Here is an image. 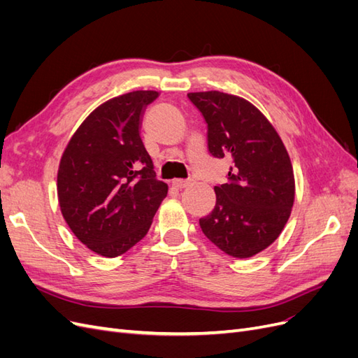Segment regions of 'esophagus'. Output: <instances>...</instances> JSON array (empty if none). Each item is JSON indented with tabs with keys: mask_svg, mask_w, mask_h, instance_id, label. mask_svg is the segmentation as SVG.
I'll use <instances>...</instances> for the list:
<instances>
[{
	"mask_svg": "<svg viewBox=\"0 0 358 358\" xmlns=\"http://www.w3.org/2000/svg\"><path fill=\"white\" fill-rule=\"evenodd\" d=\"M191 182H192V179H173L171 185L176 188H187Z\"/></svg>",
	"mask_w": 358,
	"mask_h": 358,
	"instance_id": "34e87169",
	"label": "esophagus"
}]
</instances>
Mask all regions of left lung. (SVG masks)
I'll return each mask as SVG.
<instances>
[{
  "instance_id": "8db88e82",
  "label": "left lung",
  "mask_w": 358,
  "mask_h": 358,
  "mask_svg": "<svg viewBox=\"0 0 358 358\" xmlns=\"http://www.w3.org/2000/svg\"><path fill=\"white\" fill-rule=\"evenodd\" d=\"M208 124V149L230 158L227 183L216 185L213 210L200 218L208 239L236 258L272 245L294 203V173L273 125L254 104L220 91L189 92Z\"/></svg>"
}]
</instances>
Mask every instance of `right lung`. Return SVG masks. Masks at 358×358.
I'll use <instances>...</instances> for the list:
<instances>
[{"instance_id":"1","label":"right lung","mask_w":358,"mask_h":358,"mask_svg":"<svg viewBox=\"0 0 358 358\" xmlns=\"http://www.w3.org/2000/svg\"><path fill=\"white\" fill-rule=\"evenodd\" d=\"M157 91H133L103 103L85 119L64 150L58 200L64 220L91 251L127 252L149 231L167 183L140 137L142 116Z\"/></svg>"}]
</instances>
